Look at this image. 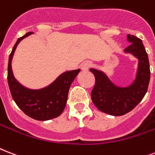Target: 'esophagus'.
Instances as JSON below:
<instances>
[{
  "label": "esophagus",
  "mask_w": 155,
  "mask_h": 155,
  "mask_svg": "<svg viewBox=\"0 0 155 155\" xmlns=\"http://www.w3.org/2000/svg\"><path fill=\"white\" fill-rule=\"evenodd\" d=\"M92 67V63L89 62H86L84 63H83L82 66H81V69L84 70V71H86V70H88V68H90Z\"/></svg>",
  "instance_id": "obj_1"
}]
</instances>
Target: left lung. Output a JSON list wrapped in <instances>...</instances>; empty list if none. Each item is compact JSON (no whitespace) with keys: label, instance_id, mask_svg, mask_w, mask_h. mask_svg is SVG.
<instances>
[{"label":"left lung","instance_id":"1","mask_svg":"<svg viewBox=\"0 0 155 155\" xmlns=\"http://www.w3.org/2000/svg\"><path fill=\"white\" fill-rule=\"evenodd\" d=\"M127 39L130 45L124 53L138 59L137 75L132 84L121 88L112 83L103 71L89 69L95 76V85L91 93L93 104L101 112L114 116L127 114L140 103L147 92L150 78L148 55L142 41L130 34Z\"/></svg>","mask_w":155,"mask_h":155}]
</instances>
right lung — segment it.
<instances>
[{
	"label": "right lung",
	"mask_w": 155,
	"mask_h": 155,
	"mask_svg": "<svg viewBox=\"0 0 155 155\" xmlns=\"http://www.w3.org/2000/svg\"><path fill=\"white\" fill-rule=\"evenodd\" d=\"M32 33L28 32L15 43L9 57L7 80L12 97L20 109L34 120L45 121L58 117L64 110L71 84L80 69L62 73L49 86L41 89H29L22 86L14 76L12 58L20 41Z\"/></svg>",
	"instance_id": "add662e5"
}]
</instances>
